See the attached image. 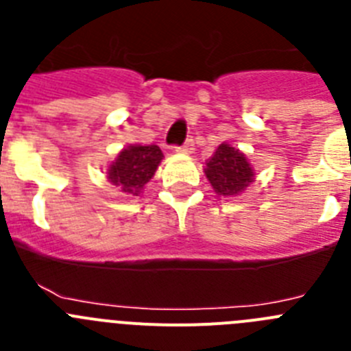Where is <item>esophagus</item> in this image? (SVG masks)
Here are the masks:
<instances>
[{"label":"esophagus","instance_id":"esophagus-1","mask_svg":"<svg viewBox=\"0 0 351 351\" xmlns=\"http://www.w3.org/2000/svg\"><path fill=\"white\" fill-rule=\"evenodd\" d=\"M193 149H195V144H193V141H186L184 144L182 145H176V151H178V153H184V154H190V153H193Z\"/></svg>","mask_w":351,"mask_h":351}]
</instances>
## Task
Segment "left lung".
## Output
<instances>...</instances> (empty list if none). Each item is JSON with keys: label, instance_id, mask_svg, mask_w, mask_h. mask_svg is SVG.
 Instances as JSON below:
<instances>
[{"label": "left lung", "instance_id": "left-lung-1", "mask_svg": "<svg viewBox=\"0 0 351 351\" xmlns=\"http://www.w3.org/2000/svg\"><path fill=\"white\" fill-rule=\"evenodd\" d=\"M206 176L214 191L223 197H235L243 193L255 178L244 154L228 144L219 145L216 153L209 158Z\"/></svg>", "mask_w": 351, "mask_h": 351}]
</instances>
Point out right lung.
Wrapping results in <instances>:
<instances>
[{
	"label": "right lung",
	"mask_w": 351,
	"mask_h": 351,
	"mask_svg": "<svg viewBox=\"0 0 351 351\" xmlns=\"http://www.w3.org/2000/svg\"><path fill=\"white\" fill-rule=\"evenodd\" d=\"M161 149L158 145H130L123 149L108 169V179L125 193L138 195L145 182L153 178L160 165Z\"/></svg>",
	"instance_id": "right-lung-1"
}]
</instances>
